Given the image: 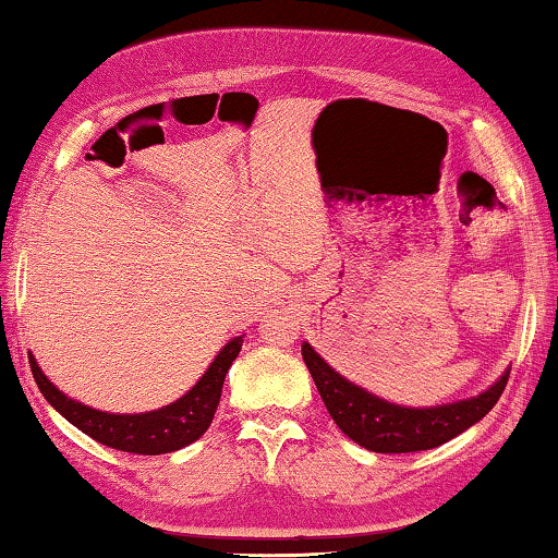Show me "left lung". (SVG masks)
<instances>
[{
    "instance_id": "1",
    "label": "left lung",
    "mask_w": 558,
    "mask_h": 558,
    "mask_svg": "<svg viewBox=\"0 0 558 558\" xmlns=\"http://www.w3.org/2000/svg\"><path fill=\"white\" fill-rule=\"evenodd\" d=\"M301 355L322 392L328 415L333 417L343 435H349L365 450L383 454L433 450V447L452 440L495 408L509 380V373H505L485 392L458 400V403L403 408L345 380L308 343L301 345Z\"/></svg>"
}]
</instances>
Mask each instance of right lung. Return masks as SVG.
<instances>
[{
  "label": "right lung",
  "instance_id": "add662e5",
  "mask_svg": "<svg viewBox=\"0 0 558 558\" xmlns=\"http://www.w3.org/2000/svg\"><path fill=\"white\" fill-rule=\"evenodd\" d=\"M242 341L244 336H236V339L227 343L225 349L215 355V361L209 363L205 376L199 378L185 396L178 398L175 403L150 410V413L135 415H116L81 405L78 400L63 396V392L44 376L39 363H36L32 353L29 365L41 396L47 398L53 410H59L71 425H76L81 433H86L88 437H94L96 442L113 447V450L121 452L166 454L199 440V437L207 433V427L215 417V410L219 405V396H222L225 376L227 371H230L232 361L240 355Z\"/></svg>",
  "mask_w": 558,
  "mask_h": 558
}]
</instances>
